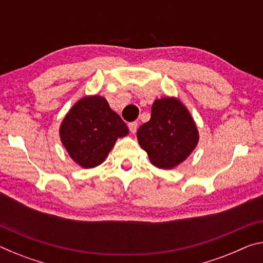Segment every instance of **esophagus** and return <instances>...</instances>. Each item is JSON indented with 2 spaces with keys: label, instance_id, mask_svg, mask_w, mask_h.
I'll use <instances>...</instances> for the list:
<instances>
[{
  "label": "esophagus",
  "instance_id": "esophagus-1",
  "mask_svg": "<svg viewBox=\"0 0 263 263\" xmlns=\"http://www.w3.org/2000/svg\"><path fill=\"white\" fill-rule=\"evenodd\" d=\"M128 128H130L131 133H133V135H135V133L137 132V128H138V123H136V122L130 123V124H128Z\"/></svg>",
  "mask_w": 263,
  "mask_h": 263
}]
</instances>
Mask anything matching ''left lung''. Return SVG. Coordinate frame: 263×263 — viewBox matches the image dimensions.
<instances>
[{
    "label": "left lung",
    "mask_w": 263,
    "mask_h": 263,
    "mask_svg": "<svg viewBox=\"0 0 263 263\" xmlns=\"http://www.w3.org/2000/svg\"><path fill=\"white\" fill-rule=\"evenodd\" d=\"M137 138L153 166L173 169L193 153L199 133L186 106L167 96L153 102L151 119L138 128Z\"/></svg>",
    "instance_id": "1"
}]
</instances>
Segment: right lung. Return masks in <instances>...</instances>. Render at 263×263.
<instances>
[{
  "mask_svg": "<svg viewBox=\"0 0 263 263\" xmlns=\"http://www.w3.org/2000/svg\"><path fill=\"white\" fill-rule=\"evenodd\" d=\"M128 128L103 96L80 99L62 119L60 140L75 163L94 168L104 161L118 138L126 137Z\"/></svg>",
  "mask_w": 263,
  "mask_h": 263,
  "instance_id": "add662e5",
  "label": "right lung"
}]
</instances>
